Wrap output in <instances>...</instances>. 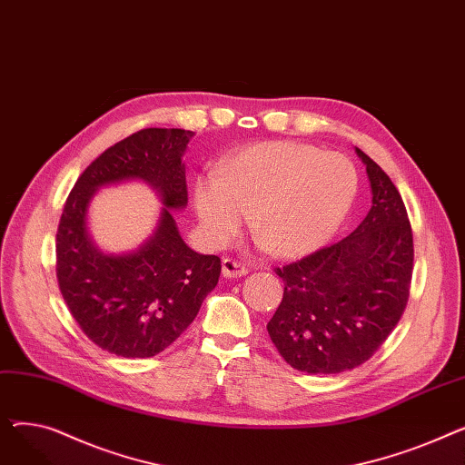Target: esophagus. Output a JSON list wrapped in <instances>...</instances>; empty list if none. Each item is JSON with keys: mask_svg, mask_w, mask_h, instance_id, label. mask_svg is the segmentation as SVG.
<instances>
[{"mask_svg": "<svg viewBox=\"0 0 465 465\" xmlns=\"http://www.w3.org/2000/svg\"><path fill=\"white\" fill-rule=\"evenodd\" d=\"M247 273H249V270L242 263H239V262L232 260V258H224L223 260V275L226 279H237V277H242V275H247Z\"/></svg>", "mask_w": 465, "mask_h": 465, "instance_id": "obj_1", "label": "esophagus"}]
</instances>
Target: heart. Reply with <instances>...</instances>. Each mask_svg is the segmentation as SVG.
I'll list each match as a JSON object with an SVG mask.
<instances>
[{"label":"heart","instance_id":"1","mask_svg":"<svg viewBox=\"0 0 465 465\" xmlns=\"http://www.w3.org/2000/svg\"><path fill=\"white\" fill-rule=\"evenodd\" d=\"M358 171L312 144L265 141L239 149L200 177L193 205L216 245L239 235L252 214L260 245L277 258H303L331 241L358 195Z\"/></svg>","mask_w":465,"mask_h":465}]
</instances>
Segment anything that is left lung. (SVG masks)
<instances>
[{"instance_id":"1","label":"left lung","mask_w":465,"mask_h":465,"mask_svg":"<svg viewBox=\"0 0 465 465\" xmlns=\"http://www.w3.org/2000/svg\"><path fill=\"white\" fill-rule=\"evenodd\" d=\"M368 171L371 209L331 247L288 263L284 294L267 331L298 371L333 375L368 361L400 322L412 275V232L401 195L356 149Z\"/></svg>"}]
</instances>
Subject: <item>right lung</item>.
<instances>
[{
    "label": "right lung",
    "mask_w": 465,
    "mask_h": 465,
    "mask_svg": "<svg viewBox=\"0 0 465 465\" xmlns=\"http://www.w3.org/2000/svg\"><path fill=\"white\" fill-rule=\"evenodd\" d=\"M193 132L146 128L97 156L73 186L56 233L60 292L81 330L116 356L151 358L192 324L220 277V258L183 241L173 211L188 203L183 156ZM143 180L164 207L153 235L135 252L109 255L87 230L94 192Z\"/></svg>",
    "instance_id": "add662e5"
}]
</instances>
